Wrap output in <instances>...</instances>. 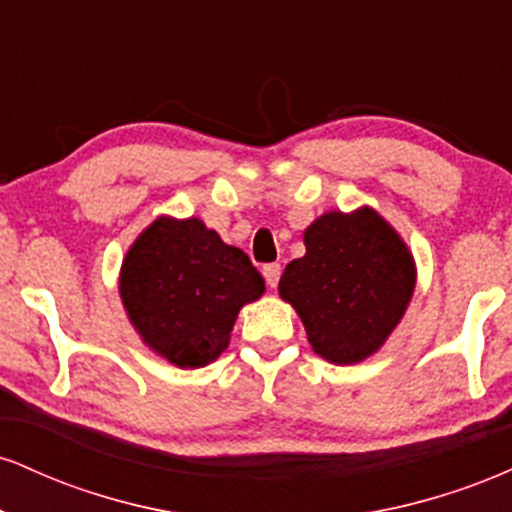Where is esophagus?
Instances as JSON below:
<instances>
[{
    "instance_id": "1",
    "label": "esophagus",
    "mask_w": 512,
    "mask_h": 512,
    "mask_svg": "<svg viewBox=\"0 0 512 512\" xmlns=\"http://www.w3.org/2000/svg\"><path fill=\"white\" fill-rule=\"evenodd\" d=\"M262 274L264 279H267L269 289H276V284H279V276H281V264H264L262 267Z\"/></svg>"
}]
</instances>
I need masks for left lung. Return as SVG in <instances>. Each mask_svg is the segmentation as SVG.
Returning <instances> with one entry per match:
<instances>
[{
	"label": "left lung",
	"mask_w": 512,
	"mask_h": 512,
	"mask_svg": "<svg viewBox=\"0 0 512 512\" xmlns=\"http://www.w3.org/2000/svg\"><path fill=\"white\" fill-rule=\"evenodd\" d=\"M305 255L286 264L279 296L301 317L317 356L366 361L407 313L416 262L395 228L370 207L325 211L303 231Z\"/></svg>",
	"instance_id": "8db88e82"
}]
</instances>
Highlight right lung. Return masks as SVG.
I'll return each mask as SVG.
<instances>
[{
	"label": "right lung",
	"mask_w": 512,
	"mask_h": 512,
	"mask_svg": "<svg viewBox=\"0 0 512 512\" xmlns=\"http://www.w3.org/2000/svg\"><path fill=\"white\" fill-rule=\"evenodd\" d=\"M262 293L264 279L250 257L197 216H158L120 267V298L132 327L154 354L185 370L216 361L240 308Z\"/></svg>",
	"instance_id": "1"
}]
</instances>
